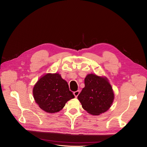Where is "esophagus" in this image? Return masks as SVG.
I'll list each match as a JSON object with an SVG mask.
<instances>
[{"instance_id": "34e87169", "label": "esophagus", "mask_w": 147, "mask_h": 147, "mask_svg": "<svg viewBox=\"0 0 147 147\" xmlns=\"http://www.w3.org/2000/svg\"><path fill=\"white\" fill-rule=\"evenodd\" d=\"M80 91H75V92H74V95H75V96L76 98H77V96H78L79 94H80Z\"/></svg>"}]
</instances>
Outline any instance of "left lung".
<instances>
[{"instance_id":"left-lung-1","label":"left lung","mask_w":147,"mask_h":147,"mask_svg":"<svg viewBox=\"0 0 147 147\" xmlns=\"http://www.w3.org/2000/svg\"><path fill=\"white\" fill-rule=\"evenodd\" d=\"M78 99L89 114L98 115L107 111L111 107L114 94L106 77L91 74L85 78V87Z\"/></svg>"}]
</instances>
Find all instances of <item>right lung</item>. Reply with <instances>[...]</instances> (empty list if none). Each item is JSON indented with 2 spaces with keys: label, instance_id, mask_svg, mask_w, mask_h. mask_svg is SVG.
Returning a JSON list of instances; mask_svg holds the SVG:
<instances>
[{
  "label": "right lung",
  "instance_id": "add662e5",
  "mask_svg": "<svg viewBox=\"0 0 147 147\" xmlns=\"http://www.w3.org/2000/svg\"><path fill=\"white\" fill-rule=\"evenodd\" d=\"M36 103L44 111H60L69 100L74 98L68 84L59 74H47L41 77L33 89Z\"/></svg>",
  "mask_w": 147,
  "mask_h": 147
}]
</instances>
